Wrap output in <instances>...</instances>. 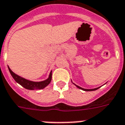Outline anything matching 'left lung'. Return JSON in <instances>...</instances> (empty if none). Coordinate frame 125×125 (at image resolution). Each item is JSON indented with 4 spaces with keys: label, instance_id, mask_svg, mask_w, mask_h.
Listing matches in <instances>:
<instances>
[{
    "label": "left lung",
    "instance_id": "left-lung-1",
    "mask_svg": "<svg viewBox=\"0 0 125 125\" xmlns=\"http://www.w3.org/2000/svg\"><path fill=\"white\" fill-rule=\"evenodd\" d=\"M74 85H76V87H78V88H79V89H82V90H83V91H95V90H97V89H98L99 88V87H97V88H95V89H83V88H82V87H80V86H78V85H76V84H74Z\"/></svg>",
    "mask_w": 125,
    "mask_h": 125
}]
</instances>
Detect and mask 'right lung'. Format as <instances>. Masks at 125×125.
Wrapping results in <instances>:
<instances>
[{"label": "right lung", "instance_id": "add662e5", "mask_svg": "<svg viewBox=\"0 0 125 125\" xmlns=\"http://www.w3.org/2000/svg\"><path fill=\"white\" fill-rule=\"evenodd\" d=\"M8 69L10 71L11 75L14 78V80L16 81L18 83H19L21 85H22V87H24L25 89H30V90H37V89H43L44 87L49 85L51 83V81L52 80V71L49 74V78L47 80L42 81V82H32L30 80H26L25 78H22L19 75L16 74L15 73L13 72L11 70L10 67H8Z\"/></svg>", "mask_w": 125, "mask_h": 125}]
</instances>
